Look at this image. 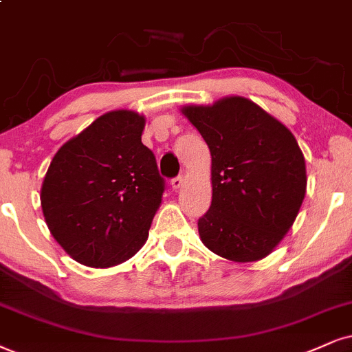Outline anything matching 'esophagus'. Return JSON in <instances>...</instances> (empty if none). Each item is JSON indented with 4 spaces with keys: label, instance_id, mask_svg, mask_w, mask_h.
I'll list each match as a JSON object with an SVG mask.
<instances>
[{
    "label": "esophagus",
    "instance_id": "34e87169",
    "mask_svg": "<svg viewBox=\"0 0 352 352\" xmlns=\"http://www.w3.org/2000/svg\"><path fill=\"white\" fill-rule=\"evenodd\" d=\"M183 183H184V177L183 176H176V177H173V179H171L173 189H179L181 186H183Z\"/></svg>",
    "mask_w": 352,
    "mask_h": 352
}]
</instances>
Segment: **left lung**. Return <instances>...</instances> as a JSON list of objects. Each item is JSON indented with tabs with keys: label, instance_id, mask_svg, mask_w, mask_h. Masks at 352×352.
I'll use <instances>...</instances> for the list:
<instances>
[{
	"label": "left lung",
	"instance_id": "1",
	"mask_svg": "<svg viewBox=\"0 0 352 352\" xmlns=\"http://www.w3.org/2000/svg\"><path fill=\"white\" fill-rule=\"evenodd\" d=\"M183 112L212 155V204L197 220L202 243L230 261H258L289 232L305 197L296 137L240 96Z\"/></svg>",
	"mask_w": 352,
	"mask_h": 352
}]
</instances>
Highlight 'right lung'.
I'll return each instance as SVG.
<instances>
[{
  "label": "right lung",
  "instance_id": "1",
  "mask_svg": "<svg viewBox=\"0 0 352 352\" xmlns=\"http://www.w3.org/2000/svg\"><path fill=\"white\" fill-rule=\"evenodd\" d=\"M145 119L112 111L56 151L42 184L47 227L91 267H111L145 245L166 181L142 143Z\"/></svg>",
  "mask_w": 352,
  "mask_h": 352
}]
</instances>
